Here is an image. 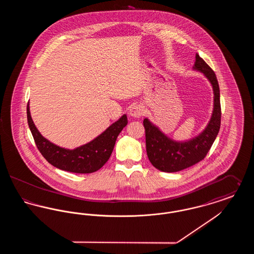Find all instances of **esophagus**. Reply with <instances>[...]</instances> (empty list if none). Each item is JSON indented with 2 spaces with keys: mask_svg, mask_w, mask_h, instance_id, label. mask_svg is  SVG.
I'll return each mask as SVG.
<instances>
[{
  "mask_svg": "<svg viewBox=\"0 0 254 254\" xmlns=\"http://www.w3.org/2000/svg\"><path fill=\"white\" fill-rule=\"evenodd\" d=\"M144 107L141 105H134L129 110V115L134 118H140L144 114Z\"/></svg>",
  "mask_w": 254,
  "mask_h": 254,
  "instance_id": "1",
  "label": "esophagus"
}]
</instances>
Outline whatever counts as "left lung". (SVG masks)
<instances>
[{
	"mask_svg": "<svg viewBox=\"0 0 254 254\" xmlns=\"http://www.w3.org/2000/svg\"><path fill=\"white\" fill-rule=\"evenodd\" d=\"M195 58L194 68L204 73L213 87L214 109L212 117L202 134L185 143L172 141L147 119L144 120L147 157L152 166L161 171H180L202 161L209 151L220 129L222 112L216 75L199 54H196Z\"/></svg>",
	"mask_w": 254,
	"mask_h": 254,
	"instance_id": "obj_1",
	"label": "left lung"
}]
</instances>
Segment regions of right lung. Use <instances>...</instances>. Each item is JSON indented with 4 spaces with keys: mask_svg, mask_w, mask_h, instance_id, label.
Instances as JSON below:
<instances>
[{
    "mask_svg": "<svg viewBox=\"0 0 254 254\" xmlns=\"http://www.w3.org/2000/svg\"><path fill=\"white\" fill-rule=\"evenodd\" d=\"M26 114L28 127L41 154L55 168L74 173H91L101 169L110 157L118 135L127 125V115H123L96 139L70 150L50 143L41 135L31 119L28 105Z\"/></svg>",
    "mask_w": 254,
    "mask_h": 254,
    "instance_id": "add662e5",
    "label": "right lung"
}]
</instances>
